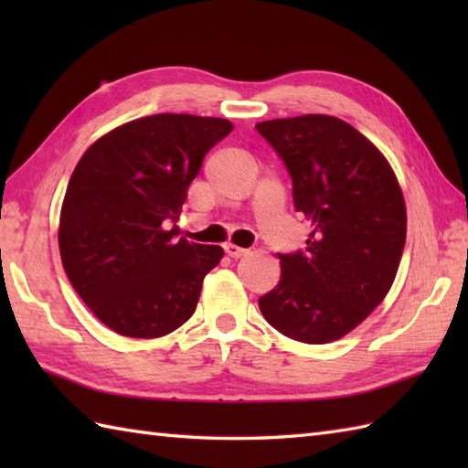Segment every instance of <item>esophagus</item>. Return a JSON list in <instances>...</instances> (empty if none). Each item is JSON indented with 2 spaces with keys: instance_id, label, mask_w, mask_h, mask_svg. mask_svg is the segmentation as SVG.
I'll list each match as a JSON object with an SVG mask.
<instances>
[{
  "instance_id": "obj_1",
  "label": "esophagus",
  "mask_w": 468,
  "mask_h": 468,
  "mask_svg": "<svg viewBox=\"0 0 468 468\" xmlns=\"http://www.w3.org/2000/svg\"><path fill=\"white\" fill-rule=\"evenodd\" d=\"M225 253L229 257H233V260H241V257H245L247 253H250V250H243V247H237L233 243H227L225 245Z\"/></svg>"
}]
</instances>
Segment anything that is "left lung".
<instances>
[{"instance_id": "obj_1", "label": "left lung", "mask_w": 468, "mask_h": 468, "mask_svg": "<svg viewBox=\"0 0 468 468\" xmlns=\"http://www.w3.org/2000/svg\"><path fill=\"white\" fill-rule=\"evenodd\" d=\"M290 171L310 235L277 255L282 277L260 297L277 332L330 344L360 325L390 292L406 241V205L390 163L352 124L327 114L255 124Z\"/></svg>"}]
</instances>
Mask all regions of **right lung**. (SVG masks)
Wrapping results in <instances>:
<instances>
[{"mask_svg":"<svg viewBox=\"0 0 468 468\" xmlns=\"http://www.w3.org/2000/svg\"><path fill=\"white\" fill-rule=\"evenodd\" d=\"M231 131L227 118L153 114L106 133L78 161L59 211V255L112 332L161 337L195 314L223 250L176 239L170 225L205 154Z\"/></svg>","mask_w":468,"mask_h":468,"instance_id":"1","label":"right lung"}]
</instances>
